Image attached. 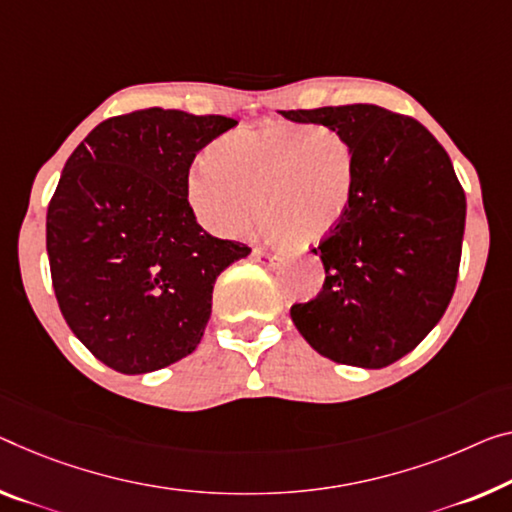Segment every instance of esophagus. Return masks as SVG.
<instances>
[{
	"label": "esophagus",
	"mask_w": 512,
	"mask_h": 512,
	"mask_svg": "<svg viewBox=\"0 0 512 512\" xmlns=\"http://www.w3.org/2000/svg\"><path fill=\"white\" fill-rule=\"evenodd\" d=\"M251 256H254V261L263 263V265H274V263L279 261V256L272 254V251L265 249V247H254V251H251Z\"/></svg>",
	"instance_id": "esophagus-1"
}]
</instances>
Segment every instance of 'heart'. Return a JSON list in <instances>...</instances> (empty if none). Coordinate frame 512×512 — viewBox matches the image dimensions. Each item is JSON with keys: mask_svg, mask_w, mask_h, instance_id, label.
Instances as JSON below:
<instances>
[{"mask_svg": "<svg viewBox=\"0 0 512 512\" xmlns=\"http://www.w3.org/2000/svg\"><path fill=\"white\" fill-rule=\"evenodd\" d=\"M357 192L352 141L318 125H263L215 141L187 176L199 222L222 238L245 235L258 215L272 240L316 245L336 231Z\"/></svg>", "mask_w": 512, "mask_h": 512, "instance_id": "heart-1", "label": "heart"}]
</instances>
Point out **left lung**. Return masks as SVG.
<instances>
[{
  "instance_id": "left-lung-1",
  "label": "left lung",
  "mask_w": 512,
  "mask_h": 512,
  "mask_svg": "<svg viewBox=\"0 0 512 512\" xmlns=\"http://www.w3.org/2000/svg\"><path fill=\"white\" fill-rule=\"evenodd\" d=\"M281 116L338 130L357 151L352 208L313 247L325 283L290 318L322 357L389 366L437 325L458 281L467 199L451 157L412 116L377 105Z\"/></svg>"
}]
</instances>
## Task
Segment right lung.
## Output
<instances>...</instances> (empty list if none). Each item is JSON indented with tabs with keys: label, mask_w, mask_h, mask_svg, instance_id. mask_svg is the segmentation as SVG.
Returning a JSON list of instances; mask_svg holds the SVG:
<instances>
[{
	"label": "right lung",
	"mask_w": 512,
	"mask_h": 512,
	"mask_svg": "<svg viewBox=\"0 0 512 512\" xmlns=\"http://www.w3.org/2000/svg\"><path fill=\"white\" fill-rule=\"evenodd\" d=\"M235 125L135 109L68 157L47 206L52 286L73 334L114 371H160L194 352L217 277L251 251L203 231L187 201L196 153Z\"/></svg>",
	"instance_id": "1"
}]
</instances>
